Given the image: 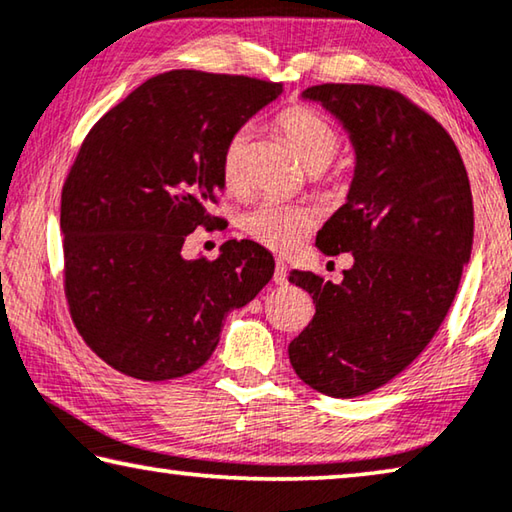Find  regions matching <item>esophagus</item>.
<instances>
[{
  "instance_id": "obj_1",
  "label": "esophagus",
  "mask_w": 512,
  "mask_h": 512,
  "mask_svg": "<svg viewBox=\"0 0 512 512\" xmlns=\"http://www.w3.org/2000/svg\"><path fill=\"white\" fill-rule=\"evenodd\" d=\"M273 282H275V285H287V264H285V262L275 264Z\"/></svg>"
}]
</instances>
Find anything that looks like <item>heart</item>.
I'll return each mask as SVG.
<instances>
[{"label": "heart", "instance_id": "1", "mask_svg": "<svg viewBox=\"0 0 512 512\" xmlns=\"http://www.w3.org/2000/svg\"><path fill=\"white\" fill-rule=\"evenodd\" d=\"M278 127L287 136L291 148L312 173L328 168L337 152L342 150V134L328 123L321 113L307 107H289L278 116ZM246 152L248 132L239 129L223 143L221 150V180L230 191L246 189ZM312 227V214L305 207L285 205V202H262L246 218V232L262 246L275 253H289L305 239Z\"/></svg>", "mask_w": 512, "mask_h": 512}]
</instances>
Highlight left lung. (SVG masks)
<instances>
[{
    "label": "left lung",
    "instance_id": "8db88e82",
    "mask_svg": "<svg viewBox=\"0 0 512 512\" xmlns=\"http://www.w3.org/2000/svg\"><path fill=\"white\" fill-rule=\"evenodd\" d=\"M303 97L351 134V191L316 246L353 253V266L339 285L289 273L316 307L289 362L316 392L353 399L410 367L442 326L472 255V189L449 132L399 91L321 84Z\"/></svg>",
    "mask_w": 512,
    "mask_h": 512
}]
</instances>
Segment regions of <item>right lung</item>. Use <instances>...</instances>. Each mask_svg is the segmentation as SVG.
I'll return each mask as SVG.
<instances>
[{"label": "right lung", "mask_w": 512, "mask_h": 512, "mask_svg": "<svg viewBox=\"0 0 512 512\" xmlns=\"http://www.w3.org/2000/svg\"><path fill=\"white\" fill-rule=\"evenodd\" d=\"M282 84L170 70L129 93L81 143L61 193L63 287L88 348L125 376L170 380L200 369L225 314L273 278V255L230 239L184 259V239L221 218L223 143Z\"/></svg>", "instance_id": "right-lung-1"}]
</instances>
